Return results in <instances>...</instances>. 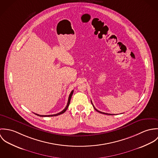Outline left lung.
Instances as JSON below:
<instances>
[{
	"label": "left lung",
	"mask_w": 158,
	"mask_h": 158,
	"mask_svg": "<svg viewBox=\"0 0 158 158\" xmlns=\"http://www.w3.org/2000/svg\"><path fill=\"white\" fill-rule=\"evenodd\" d=\"M91 103L92 104V101H91ZM92 105H93V104H92ZM93 106H94V109L97 111V112H98V113H102V114H106V115H114V114H108V113H103V112H101V111H99L98 110H97L95 107H94V106L93 105Z\"/></svg>",
	"instance_id": "8db88e82"
}]
</instances>
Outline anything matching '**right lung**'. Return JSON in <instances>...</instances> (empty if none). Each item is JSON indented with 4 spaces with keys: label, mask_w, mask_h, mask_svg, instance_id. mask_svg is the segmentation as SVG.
Returning a JSON list of instances; mask_svg holds the SVG:
<instances>
[{
    "label": "right lung",
    "mask_w": 158,
    "mask_h": 158,
    "mask_svg": "<svg viewBox=\"0 0 158 158\" xmlns=\"http://www.w3.org/2000/svg\"><path fill=\"white\" fill-rule=\"evenodd\" d=\"M73 90H72V92H70V95H69V96L68 104H67V105H66V108H64V109L61 112H60V113H57V114H53V115H40V114H36V115H38V116H40V117H52V116H56V115H60V114H63V113H64V112L67 110V109H68V108L69 107V104H70V99H71L72 95V94H73Z\"/></svg>",
    "instance_id": "right-lung-1"
}]
</instances>
